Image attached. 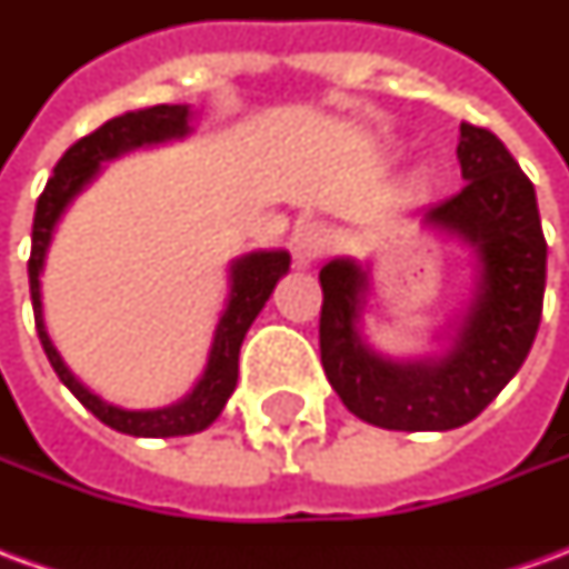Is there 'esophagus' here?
<instances>
[{
  "label": "esophagus",
  "mask_w": 569,
  "mask_h": 569,
  "mask_svg": "<svg viewBox=\"0 0 569 569\" xmlns=\"http://www.w3.org/2000/svg\"><path fill=\"white\" fill-rule=\"evenodd\" d=\"M329 231H326V224L320 222H305L298 224L296 231H292V256H296L298 264H310V261H317L329 249Z\"/></svg>",
  "instance_id": "1"
}]
</instances>
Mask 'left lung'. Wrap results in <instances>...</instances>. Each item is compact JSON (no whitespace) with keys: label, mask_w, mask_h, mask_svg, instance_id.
<instances>
[{"label":"left lung","mask_w":569,"mask_h":569,"mask_svg":"<svg viewBox=\"0 0 569 569\" xmlns=\"http://www.w3.org/2000/svg\"><path fill=\"white\" fill-rule=\"evenodd\" d=\"M457 161L466 186L423 212V224L463 237L478 256L476 298L445 357H378L357 329L369 289L366 271L350 259L320 271L322 369L341 402L375 427H463L512 381L537 338L546 237L533 182L488 128L469 121L460 124Z\"/></svg>","instance_id":"obj_1"}]
</instances>
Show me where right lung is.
Listing matches in <instances>:
<instances>
[{
  "label": "right lung",
  "mask_w": 569,
  "mask_h": 569,
  "mask_svg": "<svg viewBox=\"0 0 569 569\" xmlns=\"http://www.w3.org/2000/svg\"><path fill=\"white\" fill-rule=\"evenodd\" d=\"M188 106H151L140 112H124V116L106 121L103 128H97L88 137H81L76 146H69L67 154L57 161L54 176L48 179L42 198L36 203V219H32V249H30V298L32 313H36V332L44 347V357L54 366L57 378L67 383L72 396L81 406L91 411L93 418H100L106 427L128 432V436H142V439H167V436H191L207 429L212 420L222 415L228 396L237 387V359H240V345L247 338L249 326L259 317L264 301L271 298L277 280L289 271V252H249L243 259L231 264V296L224 308L222 320L212 335V350L207 359V371L198 381V387L170 408L158 411H124L103 402L100 396H93L79 378L67 369V362L60 359L57 347L44 332L42 320V289H39V273H42L44 252L54 234L57 219L63 216L72 198L81 188L100 173V163L112 161L118 154L130 149H140L149 142L173 140L188 133Z\"/></svg>",
  "instance_id": "right-lung-1"
}]
</instances>
